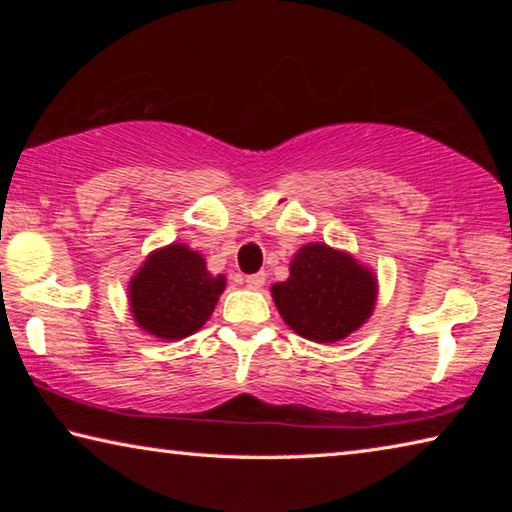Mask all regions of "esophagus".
<instances>
[{
	"label": "esophagus",
	"mask_w": 512,
	"mask_h": 512,
	"mask_svg": "<svg viewBox=\"0 0 512 512\" xmlns=\"http://www.w3.org/2000/svg\"><path fill=\"white\" fill-rule=\"evenodd\" d=\"M264 282H266V275H264V273H253V275L246 277V287L253 289V291L262 289Z\"/></svg>",
	"instance_id": "34e87169"
}]
</instances>
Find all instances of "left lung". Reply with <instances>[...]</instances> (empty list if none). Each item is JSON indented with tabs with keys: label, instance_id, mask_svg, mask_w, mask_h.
I'll use <instances>...</instances> for the list:
<instances>
[{
	"label": "left lung",
	"instance_id": "obj_1",
	"mask_svg": "<svg viewBox=\"0 0 512 512\" xmlns=\"http://www.w3.org/2000/svg\"><path fill=\"white\" fill-rule=\"evenodd\" d=\"M377 293L370 266L320 241L298 248L287 280L271 287L284 323L314 343H336L357 332L375 311Z\"/></svg>",
	"mask_w": 512,
	"mask_h": 512
}]
</instances>
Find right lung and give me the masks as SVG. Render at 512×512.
<instances>
[{
  "label": "right lung",
  "instance_id": "add662e5",
  "mask_svg": "<svg viewBox=\"0 0 512 512\" xmlns=\"http://www.w3.org/2000/svg\"><path fill=\"white\" fill-rule=\"evenodd\" d=\"M225 291V275L207 271L205 257L173 241L146 255L128 282V307L135 325L162 341L196 334Z\"/></svg>",
  "mask_w": 512,
  "mask_h": 512
}]
</instances>
